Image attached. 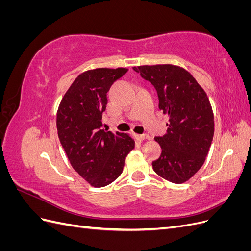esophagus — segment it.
<instances>
[{
  "mask_svg": "<svg viewBox=\"0 0 251 251\" xmlns=\"http://www.w3.org/2000/svg\"><path fill=\"white\" fill-rule=\"evenodd\" d=\"M136 138L139 140H146V139H151L150 135L148 134H141V135H136Z\"/></svg>",
  "mask_w": 251,
  "mask_h": 251,
  "instance_id": "obj_1",
  "label": "esophagus"
}]
</instances>
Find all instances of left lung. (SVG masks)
<instances>
[{
    "label": "left lung",
    "instance_id": "1",
    "mask_svg": "<svg viewBox=\"0 0 251 251\" xmlns=\"http://www.w3.org/2000/svg\"><path fill=\"white\" fill-rule=\"evenodd\" d=\"M157 91L159 109L170 117L168 131L155 140L162 149L155 173L173 183L191 179L203 165L215 132L214 113L205 91L183 68L174 65L133 67Z\"/></svg>",
    "mask_w": 251,
    "mask_h": 251
}]
</instances>
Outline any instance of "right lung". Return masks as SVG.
Instances as JSON below:
<instances>
[{"label": "right lung", "mask_w": 251, "mask_h": 251, "mask_svg": "<svg viewBox=\"0 0 251 251\" xmlns=\"http://www.w3.org/2000/svg\"><path fill=\"white\" fill-rule=\"evenodd\" d=\"M126 72V68H97L81 73L57 110V134L67 157L72 168L94 187L115 181L123 173L127 154L135 148L130 135L101 128L108 91Z\"/></svg>", "instance_id": "1"}]
</instances>
